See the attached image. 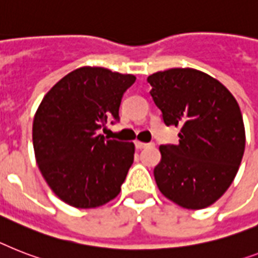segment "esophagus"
Listing matches in <instances>:
<instances>
[{"instance_id": "obj_1", "label": "esophagus", "mask_w": 258, "mask_h": 258, "mask_svg": "<svg viewBox=\"0 0 258 258\" xmlns=\"http://www.w3.org/2000/svg\"><path fill=\"white\" fill-rule=\"evenodd\" d=\"M135 146L138 150H142V148H147V147H152L154 144L152 143H143V142H139V140H136Z\"/></svg>"}]
</instances>
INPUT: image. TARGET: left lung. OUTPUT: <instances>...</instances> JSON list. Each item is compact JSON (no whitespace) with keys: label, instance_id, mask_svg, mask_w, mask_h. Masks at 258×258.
<instances>
[{"label":"left lung","instance_id":"1","mask_svg":"<svg viewBox=\"0 0 258 258\" xmlns=\"http://www.w3.org/2000/svg\"><path fill=\"white\" fill-rule=\"evenodd\" d=\"M147 81L165 124L180 127L179 144L159 147V190L183 208H207L225 194L241 164L245 128L237 100L195 69L158 71Z\"/></svg>","mask_w":258,"mask_h":258}]
</instances>
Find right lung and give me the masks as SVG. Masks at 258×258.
<instances>
[{"instance_id": "1", "label": "right lung", "mask_w": 258, "mask_h": 258, "mask_svg": "<svg viewBox=\"0 0 258 258\" xmlns=\"http://www.w3.org/2000/svg\"><path fill=\"white\" fill-rule=\"evenodd\" d=\"M133 74L83 66L47 91L33 122V146L42 176L75 208H96L120 192L134 162L133 142L106 139L98 130L119 120Z\"/></svg>"}]
</instances>
